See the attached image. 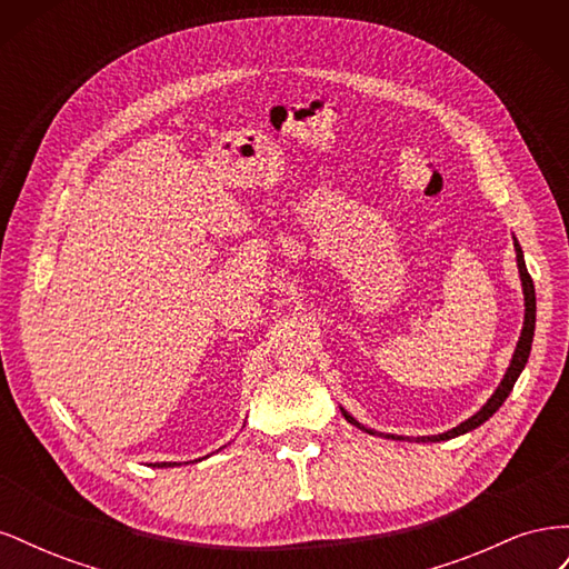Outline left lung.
I'll return each instance as SVG.
<instances>
[{
  "mask_svg": "<svg viewBox=\"0 0 569 569\" xmlns=\"http://www.w3.org/2000/svg\"><path fill=\"white\" fill-rule=\"evenodd\" d=\"M512 247H515V258H518V272H520L522 297H525V322H522V332H520V339H518V347H515V351H512L510 366H508V370H506V375H503L501 385H498V387L493 389V393L489 396V401H487L485 406H481V408L475 412V416H470L465 422L456 425L453 429H449V432L432 435V437H401V435L375 432V429H370V427H366V425H360V422L351 416L349 410H343V408L339 406L341 416L347 418L353 427L363 429V432H368V435H380V437H385V439H396V441H418V443H427V441H432V443H435V441H449V439H456V437H460V435H468V432H472V429L485 425V422L493 416V412L503 406V401L508 399V393L512 391L515 382H518L520 372L525 370L527 360H529V351H531V341H533V327H537V295H533V282H531L529 272H527L525 253H522V247H520V242H518V237H512Z\"/></svg>",
  "mask_w": 569,
  "mask_h": 569,
  "instance_id": "obj_1",
  "label": "left lung"
}]
</instances>
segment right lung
<instances>
[{
  "mask_svg": "<svg viewBox=\"0 0 569 569\" xmlns=\"http://www.w3.org/2000/svg\"><path fill=\"white\" fill-rule=\"evenodd\" d=\"M222 449H226V446H222ZM201 460V458H199ZM189 462H197V460H189ZM178 462H157V465H151V468H176ZM187 465V462H184Z\"/></svg>",
  "mask_w": 569,
  "mask_h": 569,
  "instance_id": "right-lung-1",
  "label": "right lung"
}]
</instances>
